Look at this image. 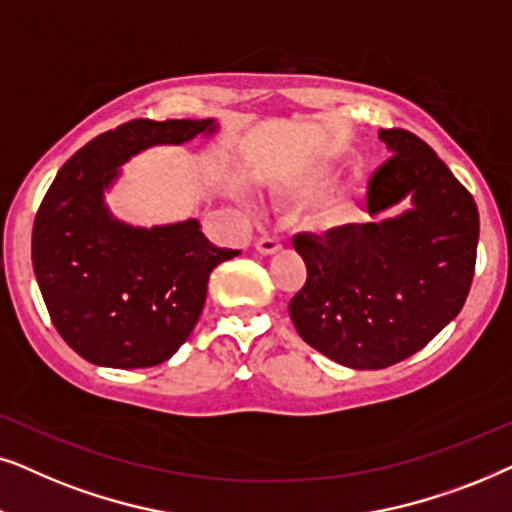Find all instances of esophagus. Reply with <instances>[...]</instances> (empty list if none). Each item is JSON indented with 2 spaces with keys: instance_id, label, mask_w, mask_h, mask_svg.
Wrapping results in <instances>:
<instances>
[{
  "instance_id": "esophagus-1",
  "label": "esophagus",
  "mask_w": 512,
  "mask_h": 512,
  "mask_svg": "<svg viewBox=\"0 0 512 512\" xmlns=\"http://www.w3.org/2000/svg\"><path fill=\"white\" fill-rule=\"evenodd\" d=\"M255 250L260 252V255H276V252L281 250V241H278V238H274V236H264L255 243Z\"/></svg>"
}]
</instances>
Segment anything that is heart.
<instances>
[{
    "instance_id": "b5f03b06",
    "label": "heart",
    "mask_w": 512,
    "mask_h": 512,
    "mask_svg": "<svg viewBox=\"0 0 512 512\" xmlns=\"http://www.w3.org/2000/svg\"><path fill=\"white\" fill-rule=\"evenodd\" d=\"M335 173V156H318V159L302 163V166L285 175L283 180H278V185H274V192L290 201L316 199V196H320L330 187V182L335 180ZM358 192L360 182L353 177V180L344 182L342 187L325 194L318 201V206L313 208L311 229H316L318 234H335V231H342L346 224H351L358 215Z\"/></svg>"
}]
</instances>
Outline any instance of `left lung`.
<instances>
[{"label": "left lung", "mask_w": 512, "mask_h": 512, "mask_svg": "<svg viewBox=\"0 0 512 512\" xmlns=\"http://www.w3.org/2000/svg\"><path fill=\"white\" fill-rule=\"evenodd\" d=\"M388 154L367 187V222L297 234L304 288L288 311L299 337L351 370H381L459 316L473 283L480 217L438 154L403 128H381Z\"/></svg>", "instance_id": "obj_1"}]
</instances>
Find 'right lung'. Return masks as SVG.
Instances as JSON below:
<instances>
[{
  "label": "right lung",
  "instance_id": "right-lung-1",
  "mask_svg": "<svg viewBox=\"0 0 512 512\" xmlns=\"http://www.w3.org/2000/svg\"><path fill=\"white\" fill-rule=\"evenodd\" d=\"M215 119H135L67 159L32 229V267L49 316L88 363L154 367L192 335L208 278L236 250L215 248L201 222L138 224L107 206L124 166L145 149L213 138Z\"/></svg>",
  "mask_w": 512,
  "mask_h": 512
}]
</instances>
